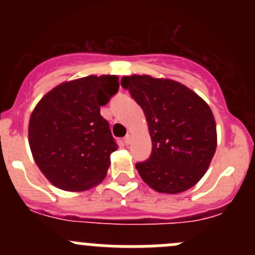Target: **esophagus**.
I'll use <instances>...</instances> for the list:
<instances>
[{
	"instance_id": "esophagus-1",
	"label": "esophagus",
	"mask_w": 255,
	"mask_h": 255,
	"mask_svg": "<svg viewBox=\"0 0 255 255\" xmlns=\"http://www.w3.org/2000/svg\"><path fill=\"white\" fill-rule=\"evenodd\" d=\"M130 140H132V137H130L129 134H127V135H126L125 138H123V142H125L126 144H127V145H128V144L130 143Z\"/></svg>"
}]
</instances>
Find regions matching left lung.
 I'll return each instance as SVG.
<instances>
[{
  "mask_svg": "<svg viewBox=\"0 0 255 255\" xmlns=\"http://www.w3.org/2000/svg\"><path fill=\"white\" fill-rule=\"evenodd\" d=\"M123 89L142 107L151 137V154L135 164L144 181L159 192L179 194L206 173L217 145L208 105L173 80L125 76Z\"/></svg>",
  "mask_w": 255,
  "mask_h": 255,
  "instance_id": "obj_1",
  "label": "left lung"
}]
</instances>
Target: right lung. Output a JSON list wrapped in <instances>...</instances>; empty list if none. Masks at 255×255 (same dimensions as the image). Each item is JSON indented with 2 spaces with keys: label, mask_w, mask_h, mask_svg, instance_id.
Segmentation results:
<instances>
[{
  "label": "right lung",
  "mask_w": 255,
  "mask_h": 255,
  "mask_svg": "<svg viewBox=\"0 0 255 255\" xmlns=\"http://www.w3.org/2000/svg\"><path fill=\"white\" fill-rule=\"evenodd\" d=\"M118 87L117 76H86L59 85L35 106L28 129L30 150L56 187L82 191L106 176L118 145L100 107Z\"/></svg>",
  "instance_id": "add662e5"
}]
</instances>
